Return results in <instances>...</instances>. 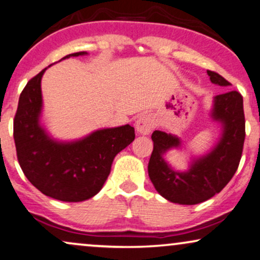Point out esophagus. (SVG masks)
<instances>
[{
    "instance_id": "1",
    "label": "esophagus",
    "mask_w": 260,
    "mask_h": 260,
    "mask_svg": "<svg viewBox=\"0 0 260 260\" xmlns=\"http://www.w3.org/2000/svg\"><path fill=\"white\" fill-rule=\"evenodd\" d=\"M154 126V120L153 116L150 115V114H141V115L138 117L137 122H136V129L138 133L144 134H150L151 131L153 129Z\"/></svg>"
}]
</instances>
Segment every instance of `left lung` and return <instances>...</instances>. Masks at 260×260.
<instances>
[{
    "label": "left lung",
    "instance_id": "8db88e82",
    "mask_svg": "<svg viewBox=\"0 0 260 260\" xmlns=\"http://www.w3.org/2000/svg\"><path fill=\"white\" fill-rule=\"evenodd\" d=\"M207 74L214 84L231 85L216 72ZM209 115L221 126V136L209 152L191 157L185 171L175 170L164 158L170 150L182 148L181 138L159 129L152 133L148 176L155 190L170 202L188 206L205 202L219 193L237 171L245 140L243 96L235 90L214 96Z\"/></svg>",
    "mask_w": 260,
    "mask_h": 260
}]
</instances>
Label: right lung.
I'll use <instances>...</instances> for the list:
<instances>
[{
    "instance_id": "1",
    "label": "right lung",
    "mask_w": 260,
    "mask_h": 260,
    "mask_svg": "<svg viewBox=\"0 0 260 260\" xmlns=\"http://www.w3.org/2000/svg\"><path fill=\"white\" fill-rule=\"evenodd\" d=\"M86 54L76 52L61 60ZM46 70L30 79L20 95L14 119L17 159L27 179L44 195L63 202H82L102 189L115 155L136 138L134 128L124 124L71 141L54 139L41 123V78Z\"/></svg>"
}]
</instances>
